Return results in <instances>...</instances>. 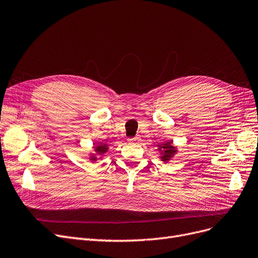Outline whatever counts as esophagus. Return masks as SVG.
I'll return each instance as SVG.
<instances>
[{
	"mask_svg": "<svg viewBox=\"0 0 258 258\" xmlns=\"http://www.w3.org/2000/svg\"><path fill=\"white\" fill-rule=\"evenodd\" d=\"M140 139H141L140 137H135V138L130 139V140H129V142H130V143H138V142L140 141Z\"/></svg>",
	"mask_w": 258,
	"mask_h": 258,
	"instance_id": "1",
	"label": "esophagus"
}]
</instances>
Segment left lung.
Masks as SVG:
<instances>
[{"label": "left lung", "mask_w": 258, "mask_h": 258, "mask_svg": "<svg viewBox=\"0 0 258 258\" xmlns=\"http://www.w3.org/2000/svg\"><path fill=\"white\" fill-rule=\"evenodd\" d=\"M159 151L161 152L162 156L160 157L162 159V161L164 162H168L176 152L178 151L177 148L173 146V141H168L163 143L162 145H159Z\"/></svg>", "instance_id": "8db88e82"}]
</instances>
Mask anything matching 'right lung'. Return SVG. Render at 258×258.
Segmentation results:
<instances>
[{
    "label": "right lung",
    "mask_w": 258,
    "mask_h": 258,
    "mask_svg": "<svg viewBox=\"0 0 258 258\" xmlns=\"http://www.w3.org/2000/svg\"><path fill=\"white\" fill-rule=\"evenodd\" d=\"M108 149H109L108 145L105 143H94V151L96 152V154L92 153L91 157H90V160L91 161H96L97 160L96 156H102V154L108 151Z\"/></svg>",
    "instance_id": "add662e5"
}]
</instances>
